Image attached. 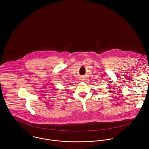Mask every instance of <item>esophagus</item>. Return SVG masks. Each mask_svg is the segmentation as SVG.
<instances>
[{"instance_id":"obj_1","label":"esophagus","mask_w":149,"mask_h":149,"mask_svg":"<svg viewBox=\"0 0 149 149\" xmlns=\"http://www.w3.org/2000/svg\"><path fill=\"white\" fill-rule=\"evenodd\" d=\"M81 80L82 81H84L85 80V77H81Z\"/></svg>"}]
</instances>
